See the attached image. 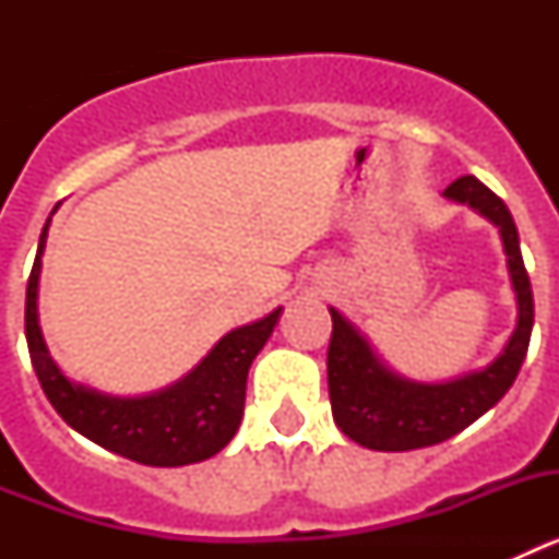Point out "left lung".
<instances>
[{
    "mask_svg": "<svg viewBox=\"0 0 559 559\" xmlns=\"http://www.w3.org/2000/svg\"><path fill=\"white\" fill-rule=\"evenodd\" d=\"M442 195L453 204L471 206L501 235L518 305L515 330L487 367L439 383H426L394 372L374 353L367 335L347 316L330 308L333 338L328 349V386L333 419L353 442L369 451H417L439 445L453 433L464 431L510 392L530 349L535 302L510 210L476 176H462Z\"/></svg>",
    "mask_w": 559,
    "mask_h": 559,
    "instance_id": "obj_1",
    "label": "left lung"
}]
</instances>
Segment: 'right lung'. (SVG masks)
<instances>
[{"label": "right lung", "mask_w": 559, "mask_h": 559, "mask_svg": "<svg viewBox=\"0 0 559 559\" xmlns=\"http://www.w3.org/2000/svg\"><path fill=\"white\" fill-rule=\"evenodd\" d=\"M49 212L38 237L36 263L27 280L24 302V335L33 369L44 394L63 417L95 445L151 467H181L215 456L231 442L240 428L246 403V378L251 360L265 347L274 333L283 308H276L260 322L231 330L204 355V358L170 386L136 397L106 394L100 389L83 386L67 378L49 355L38 324V280H41V254L47 246Z\"/></svg>", "instance_id": "add662e5"}]
</instances>
